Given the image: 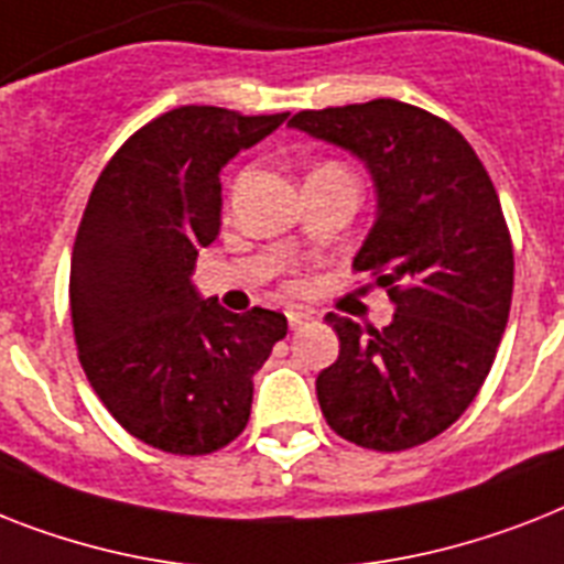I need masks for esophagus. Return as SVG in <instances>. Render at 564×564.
Returning <instances> with one entry per match:
<instances>
[{
    "label": "esophagus",
    "mask_w": 564,
    "mask_h": 564,
    "mask_svg": "<svg viewBox=\"0 0 564 564\" xmlns=\"http://www.w3.org/2000/svg\"><path fill=\"white\" fill-rule=\"evenodd\" d=\"M286 318H290L292 329H301L313 322V313H306V310H290V313H286Z\"/></svg>",
    "instance_id": "esophagus-1"
}]
</instances>
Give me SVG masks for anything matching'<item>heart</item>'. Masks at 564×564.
Instances as JSON below:
<instances>
[{"mask_svg": "<svg viewBox=\"0 0 564 564\" xmlns=\"http://www.w3.org/2000/svg\"><path fill=\"white\" fill-rule=\"evenodd\" d=\"M324 167H338V164H324Z\"/></svg>", "mask_w": 564, "mask_h": 564, "instance_id": "b5f03b06", "label": "heart"}]
</instances>
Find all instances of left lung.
<instances>
[{"label":"left lung","mask_w":564,"mask_h":564,"mask_svg":"<svg viewBox=\"0 0 564 564\" xmlns=\"http://www.w3.org/2000/svg\"><path fill=\"white\" fill-rule=\"evenodd\" d=\"M295 130L370 167L379 210L354 272L388 292L393 322L329 313L338 359L315 379L338 437L373 452L423 446L478 397L512 301V240L473 144L441 116L393 98L301 109Z\"/></svg>","instance_id":"8db88e82"}]
</instances>
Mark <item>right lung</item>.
<instances>
[{
  "mask_svg": "<svg viewBox=\"0 0 564 564\" xmlns=\"http://www.w3.org/2000/svg\"><path fill=\"white\" fill-rule=\"evenodd\" d=\"M283 121L223 107L153 118L100 171L77 228V359L109 414L167 455H210L240 437L251 377L286 336L281 313H228L191 283L219 231V171Z\"/></svg>",
  "mask_w": 564,
  "mask_h": 564,
  "instance_id": "obj_1",
  "label": "right lung"
}]
</instances>
